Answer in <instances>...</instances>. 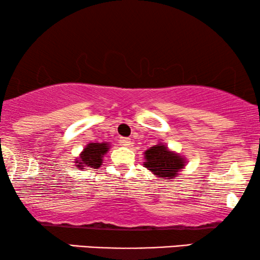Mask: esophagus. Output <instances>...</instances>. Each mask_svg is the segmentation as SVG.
<instances>
[{
	"instance_id": "34e87169",
	"label": "esophagus",
	"mask_w": 260,
	"mask_h": 260,
	"mask_svg": "<svg viewBox=\"0 0 260 260\" xmlns=\"http://www.w3.org/2000/svg\"><path fill=\"white\" fill-rule=\"evenodd\" d=\"M120 144L124 145V147H130L131 140H130V138H126V137H122V138H120Z\"/></svg>"
}]
</instances>
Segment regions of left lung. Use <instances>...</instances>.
<instances>
[{
	"instance_id": "obj_1",
	"label": "left lung",
	"mask_w": 260,
	"mask_h": 260,
	"mask_svg": "<svg viewBox=\"0 0 260 260\" xmlns=\"http://www.w3.org/2000/svg\"><path fill=\"white\" fill-rule=\"evenodd\" d=\"M143 154V166L159 180L172 181L176 179L179 173L187 165V159L183 155L169 149L162 141L147 149Z\"/></svg>"
}]
</instances>
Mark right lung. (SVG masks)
<instances>
[{
  "label": "right lung",
  "instance_id": "1",
  "mask_svg": "<svg viewBox=\"0 0 260 260\" xmlns=\"http://www.w3.org/2000/svg\"><path fill=\"white\" fill-rule=\"evenodd\" d=\"M110 148L111 147H110L109 142H102V143L91 142V143L86 144V147L83 149L79 156L74 159L76 167L78 169L99 168L103 165V157L108 154Z\"/></svg>",
  "mask_w": 260,
  "mask_h": 260
}]
</instances>
